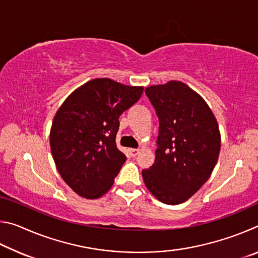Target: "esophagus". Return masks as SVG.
Returning a JSON list of instances; mask_svg holds the SVG:
<instances>
[{
    "label": "esophagus",
    "instance_id": "esophagus-1",
    "mask_svg": "<svg viewBox=\"0 0 258 258\" xmlns=\"http://www.w3.org/2000/svg\"><path fill=\"white\" fill-rule=\"evenodd\" d=\"M139 151H140L139 149H133V148H132V149H130V155L132 157H135L139 154Z\"/></svg>",
    "mask_w": 258,
    "mask_h": 258
}]
</instances>
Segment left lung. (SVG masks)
<instances>
[{"mask_svg": "<svg viewBox=\"0 0 258 258\" xmlns=\"http://www.w3.org/2000/svg\"><path fill=\"white\" fill-rule=\"evenodd\" d=\"M159 118L158 148L142 177L159 202L178 205L206 182L217 163L221 133L206 101L178 81L146 87Z\"/></svg>", "mask_w": 258, "mask_h": 258, "instance_id": "8db88e82", "label": "left lung"}]
</instances>
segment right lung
<instances>
[{
  "label": "right lung",
  "mask_w": 258,
  "mask_h": 258,
  "mask_svg": "<svg viewBox=\"0 0 258 258\" xmlns=\"http://www.w3.org/2000/svg\"><path fill=\"white\" fill-rule=\"evenodd\" d=\"M143 93V86L94 78L68 95L56 111L50 147L60 176L78 196L97 199L113 184L126 156L116 146L119 116Z\"/></svg>",
  "instance_id": "right-lung-1"
}]
</instances>
